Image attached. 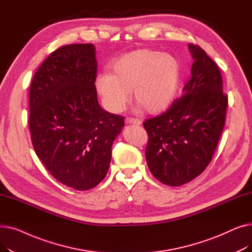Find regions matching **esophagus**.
Here are the masks:
<instances>
[{
    "mask_svg": "<svg viewBox=\"0 0 252 252\" xmlns=\"http://www.w3.org/2000/svg\"><path fill=\"white\" fill-rule=\"evenodd\" d=\"M126 125H135V126H141L142 122L140 119L137 118H131V117H126Z\"/></svg>",
    "mask_w": 252,
    "mask_h": 252,
    "instance_id": "esophagus-1",
    "label": "esophagus"
}]
</instances>
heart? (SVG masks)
<instances>
[{"label":"heart","instance_id":"1","mask_svg":"<svg viewBox=\"0 0 252 252\" xmlns=\"http://www.w3.org/2000/svg\"><path fill=\"white\" fill-rule=\"evenodd\" d=\"M180 77L179 61L150 49L131 51L114 60L110 73L96 77V88L106 109L118 113L133 92L136 103L150 114L165 110L174 99Z\"/></svg>","mask_w":252,"mask_h":252}]
</instances>
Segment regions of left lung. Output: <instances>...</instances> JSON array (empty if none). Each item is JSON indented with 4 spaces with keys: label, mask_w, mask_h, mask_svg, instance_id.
<instances>
[{
    "label": "left lung",
    "mask_w": 252,
    "mask_h": 252,
    "mask_svg": "<svg viewBox=\"0 0 252 252\" xmlns=\"http://www.w3.org/2000/svg\"><path fill=\"white\" fill-rule=\"evenodd\" d=\"M191 78L169 109L143 124L148 134L146 160L152 175L168 186H182L209 164L226 121L228 97L218 65L190 44Z\"/></svg>",
    "instance_id": "left-lung-1"
}]
</instances>
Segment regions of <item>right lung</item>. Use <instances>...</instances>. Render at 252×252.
<instances>
[{
  "label": "right lung",
  "instance_id": "obj_1",
  "mask_svg": "<svg viewBox=\"0 0 252 252\" xmlns=\"http://www.w3.org/2000/svg\"><path fill=\"white\" fill-rule=\"evenodd\" d=\"M95 46H63L41 64L30 90L32 146L50 174L75 190L96 187L107 174L125 118L99 105Z\"/></svg>",
  "mask_w": 252,
  "mask_h": 252
}]
</instances>
